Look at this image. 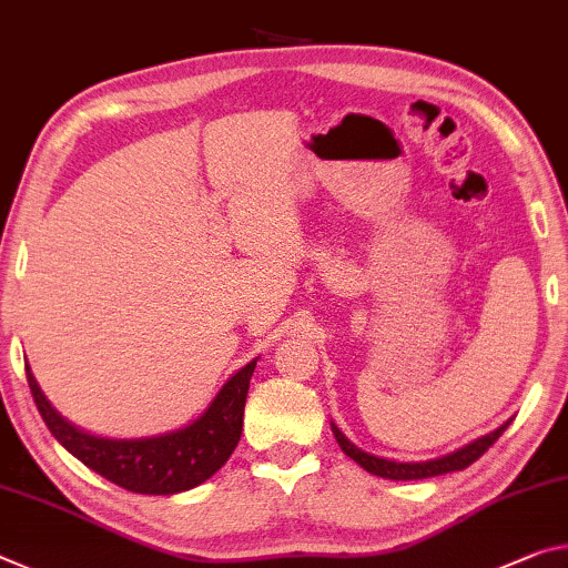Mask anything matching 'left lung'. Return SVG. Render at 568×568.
Segmentation results:
<instances>
[{
	"instance_id": "8db88e82",
	"label": "left lung",
	"mask_w": 568,
	"mask_h": 568,
	"mask_svg": "<svg viewBox=\"0 0 568 568\" xmlns=\"http://www.w3.org/2000/svg\"><path fill=\"white\" fill-rule=\"evenodd\" d=\"M510 425V420H506L500 427H496L494 433L488 435H480L468 445H463V448L453 450L448 455H440V458H433V460H420V463H399V460H387V458H377V455H369L365 450H359L355 443H349L345 438V433L339 430L337 425L332 423V433L334 438H337L339 448L345 450V455H349L352 460L359 463L362 468L372 476H379V478H389V480H420V478H433V476H443V473H453V470H463L468 468L470 463H476L483 453H486L490 445H494L500 435H504L506 427Z\"/></svg>"
}]
</instances>
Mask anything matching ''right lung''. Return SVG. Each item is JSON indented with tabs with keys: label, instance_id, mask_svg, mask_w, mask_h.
Here are the masks:
<instances>
[{
	"label": "right lung",
	"instance_id": "obj_1",
	"mask_svg": "<svg viewBox=\"0 0 568 568\" xmlns=\"http://www.w3.org/2000/svg\"><path fill=\"white\" fill-rule=\"evenodd\" d=\"M254 367L256 359H251L234 372L206 410L179 430L115 440L90 435L64 420L37 385L30 365H24L37 410L64 450L115 486L145 496H173L196 488L229 460L244 430V405Z\"/></svg>",
	"mask_w": 568,
	"mask_h": 568
}]
</instances>
